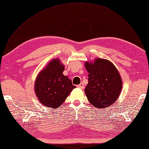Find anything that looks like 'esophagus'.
<instances>
[{"instance_id": "34e87169", "label": "esophagus", "mask_w": 149, "mask_h": 149, "mask_svg": "<svg viewBox=\"0 0 149 149\" xmlns=\"http://www.w3.org/2000/svg\"><path fill=\"white\" fill-rule=\"evenodd\" d=\"M77 86L79 88H80V89H83V88H84V85H83V83H80V84L78 85Z\"/></svg>"}]
</instances>
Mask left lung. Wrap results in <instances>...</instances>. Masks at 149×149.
Masks as SVG:
<instances>
[{
	"mask_svg": "<svg viewBox=\"0 0 149 149\" xmlns=\"http://www.w3.org/2000/svg\"><path fill=\"white\" fill-rule=\"evenodd\" d=\"M88 72L85 92L88 101L96 108L109 107L118 99L122 89V80L114 65L106 59H97L93 63L86 62Z\"/></svg>",
	"mask_w": 149,
	"mask_h": 149,
	"instance_id": "1",
	"label": "left lung"
}]
</instances>
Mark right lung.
I'll list each match as a JSON object with an SVG mask.
<instances>
[{"label":"right lung","instance_id":"add662e5","mask_svg":"<svg viewBox=\"0 0 149 149\" xmlns=\"http://www.w3.org/2000/svg\"><path fill=\"white\" fill-rule=\"evenodd\" d=\"M64 66L59 59L50 61L38 74L35 90L38 100L44 106L56 109L62 104L71 90L76 88L72 81L63 74Z\"/></svg>","mask_w":149,"mask_h":149}]
</instances>
